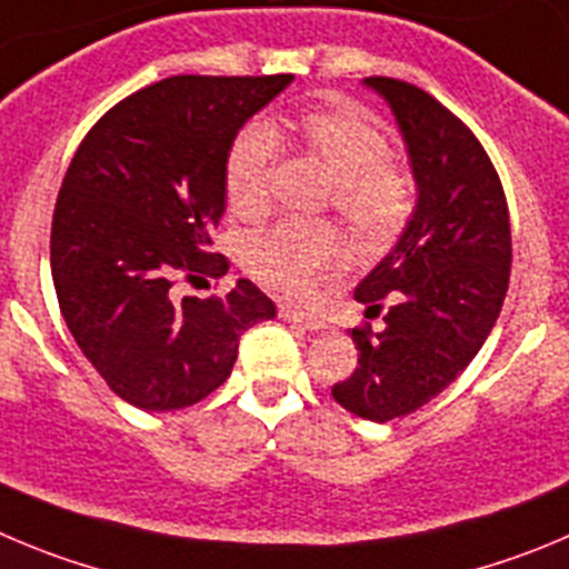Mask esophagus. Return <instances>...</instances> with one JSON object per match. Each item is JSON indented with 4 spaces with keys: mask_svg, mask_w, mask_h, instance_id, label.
<instances>
[{
    "mask_svg": "<svg viewBox=\"0 0 569 569\" xmlns=\"http://www.w3.org/2000/svg\"><path fill=\"white\" fill-rule=\"evenodd\" d=\"M278 315L283 317L286 322H297V326L309 328V331H320V328H326V322H322L320 317H315V315H306V311L289 309V306H280V311H278Z\"/></svg>",
    "mask_w": 569,
    "mask_h": 569,
    "instance_id": "obj_1",
    "label": "esophagus"
}]
</instances>
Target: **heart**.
<instances>
[{
  "label": "heart",
  "instance_id": "obj_1",
  "mask_svg": "<svg viewBox=\"0 0 569 569\" xmlns=\"http://www.w3.org/2000/svg\"><path fill=\"white\" fill-rule=\"evenodd\" d=\"M278 148L315 159L331 177L333 207L362 243L392 241L416 207L410 173L390 157V137L348 100L306 109L289 123H252L232 140L224 162L227 204L241 219L269 207ZM342 238L328 224L283 221L243 243V263L269 289L302 297L342 260Z\"/></svg>",
  "mask_w": 569,
  "mask_h": 569
}]
</instances>
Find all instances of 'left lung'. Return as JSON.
Here are the masks:
<instances>
[{
	"mask_svg": "<svg viewBox=\"0 0 569 569\" xmlns=\"http://www.w3.org/2000/svg\"><path fill=\"white\" fill-rule=\"evenodd\" d=\"M405 137L416 210L396 247L357 286L368 317L353 328L357 370L337 381V405L368 421L405 418L452 385L477 357L511 278V221L486 148L432 94L396 78H365Z\"/></svg>",
	"mask_w": 569,
	"mask_h": 569,
	"instance_id": "obj_1",
	"label": "left lung"
}]
</instances>
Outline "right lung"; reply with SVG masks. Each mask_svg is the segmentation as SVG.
I'll return each instance as SVG.
<instances>
[{"label": "right lung", "instance_id": "add662e5", "mask_svg": "<svg viewBox=\"0 0 569 569\" xmlns=\"http://www.w3.org/2000/svg\"><path fill=\"white\" fill-rule=\"evenodd\" d=\"M295 76H173L89 129L52 212L58 306L83 357L117 396L182 410L227 381L238 339L274 302L249 280L224 297H182L179 278L224 274L212 230L227 204L224 162L254 111Z\"/></svg>", "mask_w": 569, "mask_h": 569}]
</instances>
